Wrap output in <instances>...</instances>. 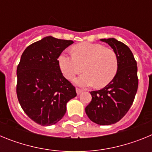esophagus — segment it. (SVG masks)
<instances>
[{"instance_id":"obj_1","label":"esophagus","mask_w":152,"mask_h":152,"mask_svg":"<svg viewBox=\"0 0 152 152\" xmlns=\"http://www.w3.org/2000/svg\"><path fill=\"white\" fill-rule=\"evenodd\" d=\"M76 92H77V94L79 95L83 92V90L80 89V88H76Z\"/></svg>"}]
</instances>
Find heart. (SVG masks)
Wrapping results in <instances>:
<instances>
[{
	"label": "heart",
	"instance_id": "b5f03b06",
	"mask_svg": "<svg viewBox=\"0 0 152 152\" xmlns=\"http://www.w3.org/2000/svg\"><path fill=\"white\" fill-rule=\"evenodd\" d=\"M58 64L63 75L72 79L83 69L85 73L75 80L81 87L102 88L113 80L118 70L116 52L101 44L82 42L72 48V54L62 53L58 58ZM84 68H83V67Z\"/></svg>",
	"mask_w": 152,
	"mask_h": 152
}]
</instances>
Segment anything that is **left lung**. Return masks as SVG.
<instances>
[{
	"instance_id": "8db88e82",
	"label": "left lung",
	"mask_w": 152,
	"mask_h": 152,
	"mask_svg": "<svg viewBox=\"0 0 152 152\" xmlns=\"http://www.w3.org/2000/svg\"><path fill=\"white\" fill-rule=\"evenodd\" d=\"M100 40L116 52L117 73L103 89L90 92L92 100L86 107L85 112L94 123L108 126L117 123L127 113L135 99L139 80L136 61L129 48L114 38Z\"/></svg>"
}]
</instances>
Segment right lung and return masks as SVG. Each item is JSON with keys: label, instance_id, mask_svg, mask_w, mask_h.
<instances>
[{"label": "right lung", "instance_id": "add662e5", "mask_svg": "<svg viewBox=\"0 0 152 152\" xmlns=\"http://www.w3.org/2000/svg\"><path fill=\"white\" fill-rule=\"evenodd\" d=\"M72 40L46 36L31 44L17 69V95L25 113L41 126H52L66 113V104L77 96L63 76L58 58Z\"/></svg>", "mask_w": 152, "mask_h": 152}]
</instances>
